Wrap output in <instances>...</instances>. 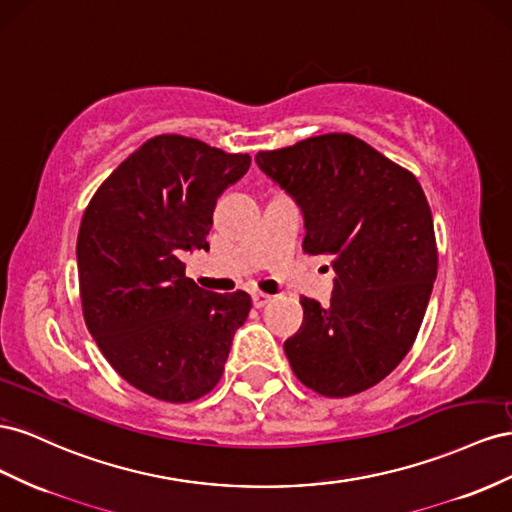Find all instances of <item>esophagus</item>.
<instances>
[{
    "instance_id": "obj_1",
    "label": "esophagus",
    "mask_w": 512,
    "mask_h": 512,
    "mask_svg": "<svg viewBox=\"0 0 512 512\" xmlns=\"http://www.w3.org/2000/svg\"><path fill=\"white\" fill-rule=\"evenodd\" d=\"M268 302H272V296H268V294H261V291H257V294H253V304H255V309H264V306H266Z\"/></svg>"
}]
</instances>
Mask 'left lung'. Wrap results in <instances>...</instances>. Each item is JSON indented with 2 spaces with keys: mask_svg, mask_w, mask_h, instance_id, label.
Segmentation results:
<instances>
[{
  "mask_svg": "<svg viewBox=\"0 0 512 512\" xmlns=\"http://www.w3.org/2000/svg\"><path fill=\"white\" fill-rule=\"evenodd\" d=\"M255 160L302 208L304 253L326 255L337 272L328 306L300 300L302 326L285 341L291 371L321 397H352L416 341L437 276L427 197L412 171L347 133Z\"/></svg>",
  "mask_w": 512,
  "mask_h": 512,
  "instance_id": "obj_1",
  "label": "left lung"
}]
</instances>
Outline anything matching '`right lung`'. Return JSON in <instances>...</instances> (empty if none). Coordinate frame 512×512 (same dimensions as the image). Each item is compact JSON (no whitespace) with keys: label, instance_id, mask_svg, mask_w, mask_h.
Here are the masks:
<instances>
[{"label":"right lung","instance_id":"1","mask_svg":"<svg viewBox=\"0 0 512 512\" xmlns=\"http://www.w3.org/2000/svg\"><path fill=\"white\" fill-rule=\"evenodd\" d=\"M251 167L182 135H158L100 184L77 238L85 326L130 386L188 403L221 379L246 291L212 294L184 274L180 255L208 248L216 199Z\"/></svg>","mask_w":512,"mask_h":512}]
</instances>
